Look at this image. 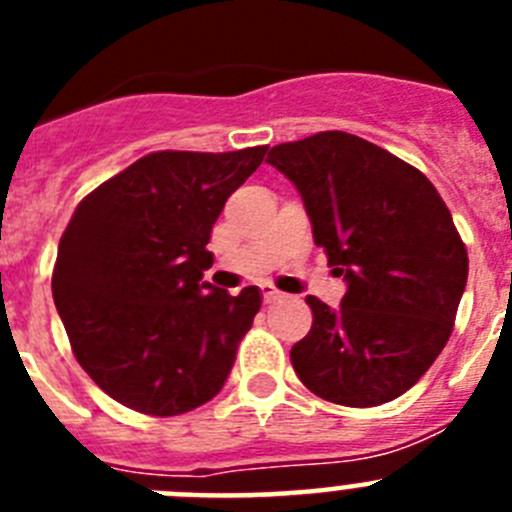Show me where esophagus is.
Returning a JSON list of instances; mask_svg holds the SVG:
<instances>
[{
	"instance_id": "34e87169",
	"label": "esophagus",
	"mask_w": 512,
	"mask_h": 512,
	"mask_svg": "<svg viewBox=\"0 0 512 512\" xmlns=\"http://www.w3.org/2000/svg\"><path fill=\"white\" fill-rule=\"evenodd\" d=\"M261 297H264V302L266 305H271V302H277V300H282V292H279V289H274V287H269V284H264V287H261Z\"/></svg>"
}]
</instances>
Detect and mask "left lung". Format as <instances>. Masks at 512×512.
I'll return each instance as SVG.
<instances>
[{"instance_id":"8db88e82","label":"left lung","mask_w":512,"mask_h":512,"mask_svg":"<svg viewBox=\"0 0 512 512\" xmlns=\"http://www.w3.org/2000/svg\"><path fill=\"white\" fill-rule=\"evenodd\" d=\"M302 194L312 238L348 289L330 310L307 295L312 328L289 351L318 397L374 408L408 392L449 341L469 259L423 171L359 135L325 130L266 158Z\"/></svg>"}]
</instances>
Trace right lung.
Listing matches in <instances>:
<instances>
[{
  "mask_svg": "<svg viewBox=\"0 0 512 512\" xmlns=\"http://www.w3.org/2000/svg\"><path fill=\"white\" fill-rule=\"evenodd\" d=\"M266 151L148 153L71 215L53 302L81 369L125 408L171 418L223 390L261 295L202 282L207 243L225 200Z\"/></svg>",
  "mask_w": 512,
  "mask_h": 512,
  "instance_id": "obj_1",
  "label": "right lung"
}]
</instances>
